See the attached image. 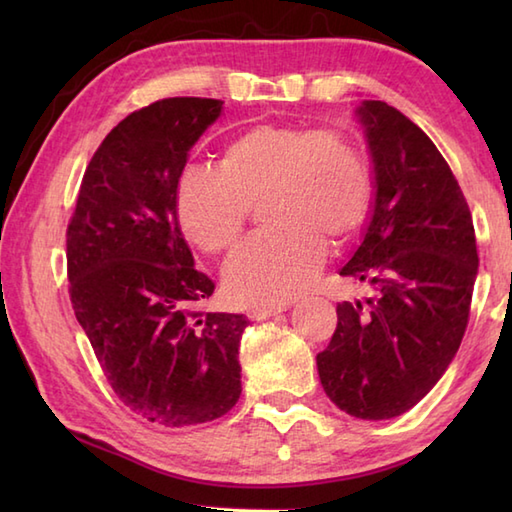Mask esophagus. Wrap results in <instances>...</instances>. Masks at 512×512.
<instances>
[{
	"label": "esophagus",
	"instance_id": "obj_1",
	"mask_svg": "<svg viewBox=\"0 0 512 512\" xmlns=\"http://www.w3.org/2000/svg\"><path fill=\"white\" fill-rule=\"evenodd\" d=\"M292 306V301H279V303H266V306H257L248 310V317L253 321H264L275 317V314H281L284 310H288Z\"/></svg>",
	"mask_w": 512,
	"mask_h": 512
}]
</instances>
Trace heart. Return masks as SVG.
<instances>
[{
  "label": "heart",
  "mask_w": 512,
  "mask_h": 512,
  "mask_svg": "<svg viewBox=\"0 0 512 512\" xmlns=\"http://www.w3.org/2000/svg\"><path fill=\"white\" fill-rule=\"evenodd\" d=\"M270 224L224 270L228 297L246 306L286 301L310 286L325 239L343 242L374 200L369 162L350 138L303 125H255L224 145L215 167H187L176 184L184 235L204 253H226L244 233L250 204Z\"/></svg>",
  "instance_id": "b5f03b06"
}]
</instances>
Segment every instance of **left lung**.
I'll return each mask as SVG.
<instances>
[{"label": "left lung", "instance_id": "1", "mask_svg": "<svg viewBox=\"0 0 512 512\" xmlns=\"http://www.w3.org/2000/svg\"><path fill=\"white\" fill-rule=\"evenodd\" d=\"M372 158L374 200L343 277L374 297L336 306L317 354L323 391L361 420L409 411L447 372L469 323L477 277L475 228L438 147L383 101L356 107Z\"/></svg>", "mask_w": 512, "mask_h": 512}]
</instances>
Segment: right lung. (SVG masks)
I'll list each match as a JSON object with an SVG mask.
<instances>
[{"label":"right lung","instance_id":"obj_1","mask_svg":"<svg viewBox=\"0 0 512 512\" xmlns=\"http://www.w3.org/2000/svg\"><path fill=\"white\" fill-rule=\"evenodd\" d=\"M224 101L176 96L105 136L68 224L76 321L125 405L160 427L222 418L242 394L244 314L198 312L213 281L184 242L176 184Z\"/></svg>","mask_w":512,"mask_h":512}]
</instances>
